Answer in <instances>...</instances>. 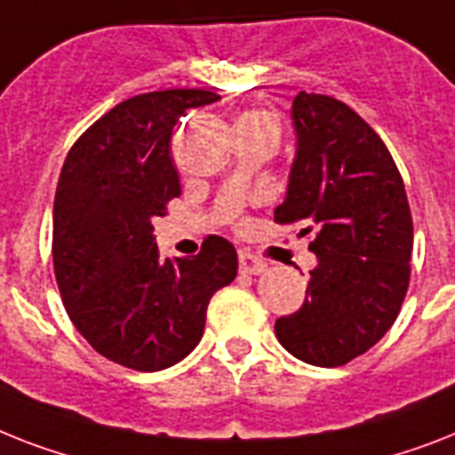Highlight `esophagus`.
Returning a JSON list of instances; mask_svg holds the SVG:
<instances>
[{
  "label": "esophagus",
  "mask_w": 455,
  "mask_h": 455,
  "mask_svg": "<svg viewBox=\"0 0 455 455\" xmlns=\"http://www.w3.org/2000/svg\"><path fill=\"white\" fill-rule=\"evenodd\" d=\"M238 264H240V273H245V275H259V273L266 271L264 261L257 259V257L250 252H240Z\"/></svg>",
  "instance_id": "34e87169"
}]
</instances>
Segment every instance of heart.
<instances>
[{
    "instance_id": "b5f03b06",
    "label": "heart",
    "mask_w": 455,
    "mask_h": 455,
    "mask_svg": "<svg viewBox=\"0 0 455 455\" xmlns=\"http://www.w3.org/2000/svg\"><path fill=\"white\" fill-rule=\"evenodd\" d=\"M240 119H250V121L259 119V121H273V124H275V119H273L268 112H247V114H243Z\"/></svg>"
}]
</instances>
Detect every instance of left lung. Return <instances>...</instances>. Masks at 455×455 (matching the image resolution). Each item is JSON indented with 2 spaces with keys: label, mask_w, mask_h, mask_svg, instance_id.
<instances>
[{
  "label": "left lung",
  "mask_w": 455,
  "mask_h": 455,
  "mask_svg": "<svg viewBox=\"0 0 455 455\" xmlns=\"http://www.w3.org/2000/svg\"><path fill=\"white\" fill-rule=\"evenodd\" d=\"M291 124L297 154L275 221L304 224L317 264L304 306L275 320V336L301 362L339 367L381 341L400 313L411 212L390 151L348 105L301 91Z\"/></svg>",
  "instance_id": "obj_1"
}]
</instances>
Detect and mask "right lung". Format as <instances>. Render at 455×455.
Segmentation results:
<instances>
[{"label": "right lung", "instance_id": "add662e5", "mask_svg": "<svg viewBox=\"0 0 455 455\" xmlns=\"http://www.w3.org/2000/svg\"><path fill=\"white\" fill-rule=\"evenodd\" d=\"M217 100L196 88L124 100L74 142L58 180L53 268L65 311L100 355L135 371L189 355L210 299L238 273L235 247L220 235L191 259H161L151 227L180 196L172 128Z\"/></svg>", "mask_w": 455, "mask_h": 455}]
</instances>
